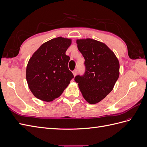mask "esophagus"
Wrapping results in <instances>:
<instances>
[{"mask_svg": "<svg viewBox=\"0 0 147 147\" xmlns=\"http://www.w3.org/2000/svg\"><path fill=\"white\" fill-rule=\"evenodd\" d=\"M77 70L75 69V70H74L73 71V74H74V77L75 76V75H77Z\"/></svg>", "mask_w": 147, "mask_h": 147, "instance_id": "34e87169", "label": "esophagus"}]
</instances>
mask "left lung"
<instances>
[{
	"label": "left lung",
	"instance_id": "obj_1",
	"mask_svg": "<svg viewBox=\"0 0 147 147\" xmlns=\"http://www.w3.org/2000/svg\"><path fill=\"white\" fill-rule=\"evenodd\" d=\"M77 43L85 60V72L77 75L74 80L88 103H98L112 91L117 81L119 61L103 43L91 38L77 40Z\"/></svg>",
	"mask_w": 147,
	"mask_h": 147
}]
</instances>
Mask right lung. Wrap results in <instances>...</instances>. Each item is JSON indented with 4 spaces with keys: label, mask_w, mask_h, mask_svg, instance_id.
Masks as SVG:
<instances>
[{
    "label": "right lung",
    "mask_w": 147,
    "mask_h": 147,
    "mask_svg": "<svg viewBox=\"0 0 147 147\" xmlns=\"http://www.w3.org/2000/svg\"><path fill=\"white\" fill-rule=\"evenodd\" d=\"M71 40L57 37L42 45L30 57L26 68L29 88L37 98L50 102L59 97L74 75L65 51Z\"/></svg>",
    "instance_id": "1"
}]
</instances>
